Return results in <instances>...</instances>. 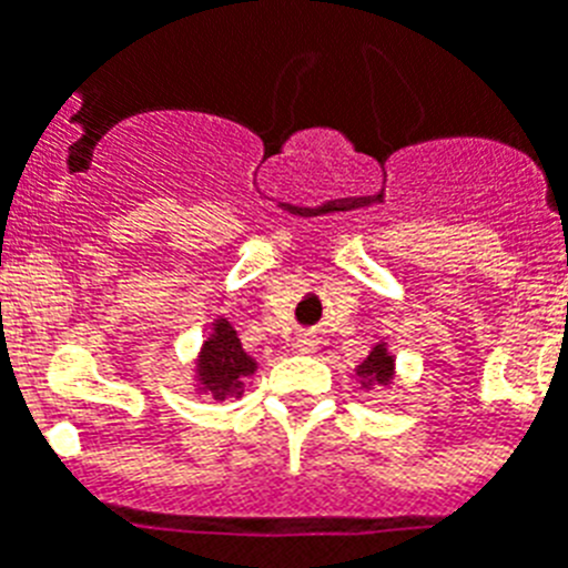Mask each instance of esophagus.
<instances>
[{
	"label": "esophagus",
	"mask_w": 568,
	"mask_h": 568,
	"mask_svg": "<svg viewBox=\"0 0 568 568\" xmlns=\"http://www.w3.org/2000/svg\"><path fill=\"white\" fill-rule=\"evenodd\" d=\"M318 345L316 334H298V339H295V348L302 351V354H313Z\"/></svg>",
	"instance_id": "esophagus-1"
}]
</instances>
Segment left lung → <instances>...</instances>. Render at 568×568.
<instances>
[{
	"mask_svg": "<svg viewBox=\"0 0 568 568\" xmlns=\"http://www.w3.org/2000/svg\"><path fill=\"white\" fill-rule=\"evenodd\" d=\"M357 377L363 379V388L392 386V379H395V357L388 354L386 342L374 345L372 354H368V357L363 359V365L357 368Z\"/></svg>",
	"mask_w": 568,
	"mask_h": 568,
	"instance_id": "1",
	"label": "left lung"
}]
</instances>
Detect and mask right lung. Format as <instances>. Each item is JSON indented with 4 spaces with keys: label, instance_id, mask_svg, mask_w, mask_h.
I'll use <instances>...</instances> for the list:
<instances>
[{
    "label": "right lung",
    "instance_id": "1",
    "mask_svg": "<svg viewBox=\"0 0 568 568\" xmlns=\"http://www.w3.org/2000/svg\"><path fill=\"white\" fill-rule=\"evenodd\" d=\"M257 372L255 359L243 351L237 331L226 318H217L211 325L209 339L200 348L196 357V388L211 395L214 400L226 397H241L243 379Z\"/></svg>",
    "mask_w": 568,
    "mask_h": 568
}]
</instances>
